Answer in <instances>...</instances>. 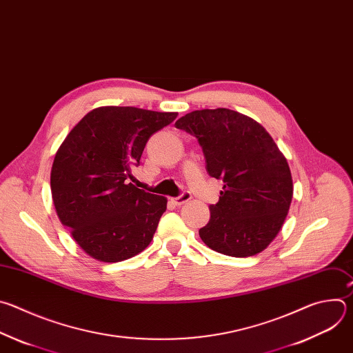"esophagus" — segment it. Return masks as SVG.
Listing matches in <instances>:
<instances>
[{"mask_svg": "<svg viewBox=\"0 0 353 353\" xmlns=\"http://www.w3.org/2000/svg\"><path fill=\"white\" fill-rule=\"evenodd\" d=\"M190 199H192V194L188 193V192H185V193H182V194L178 196V197H172V199H171V203L175 204V205H182V204L188 203Z\"/></svg>", "mask_w": 353, "mask_h": 353, "instance_id": "1", "label": "esophagus"}]
</instances>
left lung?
I'll use <instances>...</instances> for the list:
<instances>
[{"mask_svg": "<svg viewBox=\"0 0 353 353\" xmlns=\"http://www.w3.org/2000/svg\"><path fill=\"white\" fill-rule=\"evenodd\" d=\"M175 126L197 139L208 175L224 182L210 221L199 230L201 241L232 257L263 252L283 227L294 194L290 165L272 137L228 108L192 111Z\"/></svg>", "mask_w": 353, "mask_h": 353, "instance_id": "8db88e82", "label": "left lung"}]
</instances>
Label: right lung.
I'll use <instances>...</instances> for the list:
<instances>
[{"label":"right lung","instance_id":"1","mask_svg":"<svg viewBox=\"0 0 353 353\" xmlns=\"http://www.w3.org/2000/svg\"><path fill=\"white\" fill-rule=\"evenodd\" d=\"M178 112L99 107L68 133L51 168V194L62 225L93 259L117 263L145 250L167 199L129 181L148 140Z\"/></svg>","mask_w":353,"mask_h":353}]
</instances>
